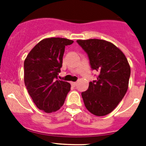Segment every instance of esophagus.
Listing matches in <instances>:
<instances>
[{"instance_id": "34e87169", "label": "esophagus", "mask_w": 146, "mask_h": 146, "mask_svg": "<svg viewBox=\"0 0 146 146\" xmlns=\"http://www.w3.org/2000/svg\"><path fill=\"white\" fill-rule=\"evenodd\" d=\"M72 85L73 86H77V82H72Z\"/></svg>"}]
</instances>
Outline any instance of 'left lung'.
I'll use <instances>...</instances> for the list:
<instances>
[{"label":"left lung","instance_id":"obj_1","mask_svg":"<svg viewBox=\"0 0 146 146\" xmlns=\"http://www.w3.org/2000/svg\"><path fill=\"white\" fill-rule=\"evenodd\" d=\"M87 53L92 70L99 72L97 80L89 82L82 92L85 106L97 116L111 113L125 96L129 80V64L124 54L105 40H77Z\"/></svg>","mask_w":146,"mask_h":146}]
</instances>
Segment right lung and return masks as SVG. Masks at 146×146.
I'll list each match as a JSON object with an SVG mask.
<instances>
[{
  "label": "right lung",
  "mask_w": 146,
  "mask_h": 146,
  "mask_svg": "<svg viewBox=\"0 0 146 146\" xmlns=\"http://www.w3.org/2000/svg\"><path fill=\"white\" fill-rule=\"evenodd\" d=\"M64 38H48L38 42L24 62V81L28 92L39 110L57 111L63 106L71 85L58 76L65 47L73 43Z\"/></svg>",
  "instance_id": "add662e5"
}]
</instances>
